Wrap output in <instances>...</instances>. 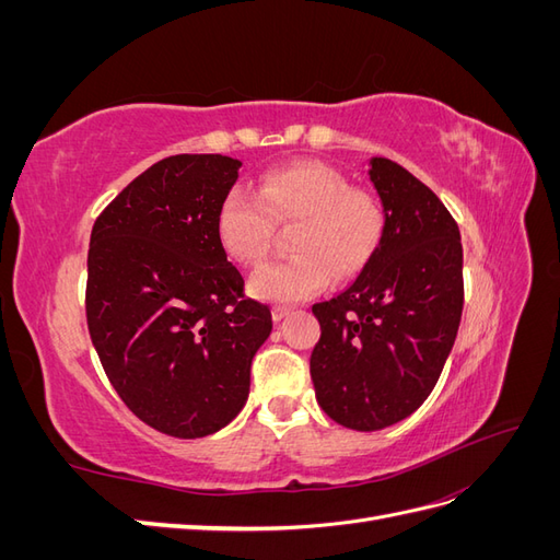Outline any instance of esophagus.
<instances>
[{
	"instance_id": "1",
	"label": "esophagus",
	"mask_w": 560,
	"mask_h": 560,
	"mask_svg": "<svg viewBox=\"0 0 560 560\" xmlns=\"http://www.w3.org/2000/svg\"><path fill=\"white\" fill-rule=\"evenodd\" d=\"M287 315H290V308H282V306H276V308H273V319H276V322L284 319Z\"/></svg>"
}]
</instances>
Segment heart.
<instances>
[{
  "instance_id": "heart-1",
  "label": "heart",
  "mask_w": 560,
  "mask_h": 560,
  "mask_svg": "<svg viewBox=\"0 0 560 560\" xmlns=\"http://www.w3.org/2000/svg\"><path fill=\"white\" fill-rule=\"evenodd\" d=\"M294 257L261 266L249 292L270 303H299L325 290L331 276H360L381 245L385 214L374 196L352 189L334 167L303 161L268 173L259 191L233 186L217 210V235L235 261L257 266L276 226H294Z\"/></svg>"
}]
</instances>
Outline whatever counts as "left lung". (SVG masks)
Returning a JSON list of instances; mask_svg holds the SVG:
<instances>
[{
	"label": "left lung",
	"instance_id": "obj_1",
	"mask_svg": "<svg viewBox=\"0 0 560 560\" xmlns=\"http://www.w3.org/2000/svg\"><path fill=\"white\" fill-rule=\"evenodd\" d=\"M385 229L346 292L315 303V397L338 425L374 432L434 389L463 315V243L432 189L389 159L369 161Z\"/></svg>",
	"mask_w": 560,
	"mask_h": 560
}]
</instances>
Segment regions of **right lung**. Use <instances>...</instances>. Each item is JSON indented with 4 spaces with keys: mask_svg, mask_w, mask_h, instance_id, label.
<instances>
[{
    "mask_svg": "<svg viewBox=\"0 0 560 560\" xmlns=\"http://www.w3.org/2000/svg\"><path fill=\"white\" fill-rule=\"evenodd\" d=\"M238 159L177 154L135 177L95 219L91 341L118 397L149 428L208 436L241 413L270 308L243 294L217 235Z\"/></svg>",
    "mask_w": 560,
    "mask_h": 560,
    "instance_id": "add662e5",
    "label": "right lung"
}]
</instances>
